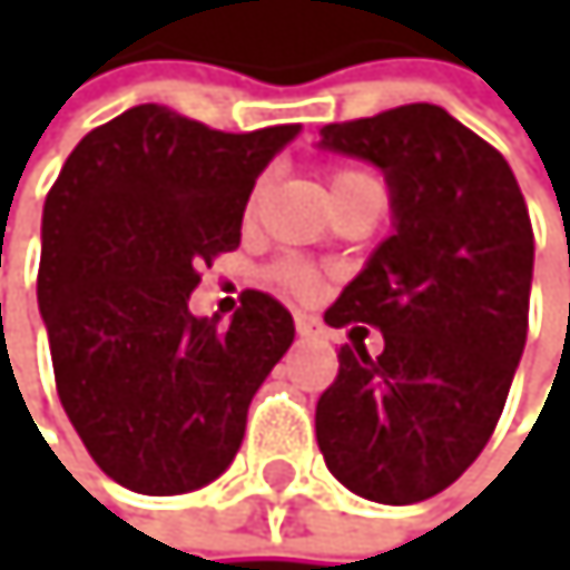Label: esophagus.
I'll use <instances>...</instances> for the list:
<instances>
[{
    "mask_svg": "<svg viewBox=\"0 0 570 570\" xmlns=\"http://www.w3.org/2000/svg\"><path fill=\"white\" fill-rule=\"evenodd\" d=\"M297 335H301V338H317V335H321L317 317H311V314H297Z\"/></svg>",
    "mask_w": 570,
    "mask_h": 570,
    "instance_id": "obj_1",
    "label": "esophagus"
}]
</instances>
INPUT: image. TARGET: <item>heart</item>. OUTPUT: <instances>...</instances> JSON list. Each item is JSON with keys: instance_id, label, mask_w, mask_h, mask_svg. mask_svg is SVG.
<instances>
[{"instance_id": "obj_1", "label": "heart", "mask_w": 570, "mask_h": 570, "mask_svg": "<svg viewBox=\"0 0 570 570\" xmlns=\"http://www.w3.org/2000/svg\"><path fill=\"white\" fill-rule=\"evenodd\" d=\"M365 184H376L368 174L355 170V167H335L332 174H327V187H332V198H345V194L365 187ZM263 194H266V180H256V187L249 190V202H246V215H256L259 202H263ZM273 279L279 283L283 291H291L294 297H314L317 294V273L301 263V259H279L273 266Z\"/></svg>"}]
</instances>
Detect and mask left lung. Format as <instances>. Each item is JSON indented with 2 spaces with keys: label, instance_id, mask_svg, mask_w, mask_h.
Returning a JSON list of instances; mask_svg holds the SVG:
<instances>
[{
  "label": "left lung",
  "instance_id": "8db88e82",
  "mask_svg": "<svg viewBox=\"0 0 570 570\" xmlns=\"http://www.w3.org/2000/svg\"><path fill=\"white\" fill-rule=\"evenodd\" d=\"M321 146L386 174L396 232L324 311L380 327L383 352L342 345L317 448L355 495L406 507L448 489L499 424L527 345L533 225L502 153L441 105L332 122Z\"/></svg>",
  "mask_w": 570,
  "mask_h": 570
}]
</instances>
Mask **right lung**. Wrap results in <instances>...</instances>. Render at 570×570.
I'll return each mask as SVG.
<instances>
[{
    "instance_id": "right-lung-1",
    "label": "right lung",
    "mask_w": 570,
    "mask_h": 570,
    "mask_svg": "<svg viewBox=\"0 0 570 570\" xmlns=\"http://www.w3.org/2000/svg\"><path fill=\"white\" fill-rule=\"evenodd\" d=\"M301 126L222 132L164 105L91 129L43 205L37 301L53 383L95 465L142 495L218 479L294 342L276 297L243 291L232 324L194 317L202 266L238 249L259 170Z\"/></svg>"
}]
</instances>
